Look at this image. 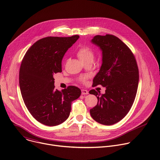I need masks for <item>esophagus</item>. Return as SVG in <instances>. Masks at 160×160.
<instances>
[{
  "label": "esophagus",
  "instance_id": "1",
  "mask_svg": "<svg viewBox=\"0 0 160 160\" xmlns=\"http://www.w3.org/2000/svg\"><path fill=\"white\" fill-rule=\"evenodd\" d=\"M88 94V92L87 90L85 89H82V95H87Z\"/></svg>",
  "mask_w": 160,
  "mask_h": 160
}]
</instances>
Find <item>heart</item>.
I'll list each match as a JSON object with an SVG mask.
<instances>
[{"label": "heart", "mask_w": 160, "mask_h": 160, "mask_svg": "<svg viewBox=\"0 0 160 160\" xmlns=\"http://www.w3.org/2000/svg\"><path fill=\"white\" fill-rule=\"evenodd\" d=\"M77 54L80 59L85 64H92L96 57V54L94 49L90 47L87 46V45H83V46L80 47L77 50ZM87 78V76H82L79 78V80L82 82H85Z\"/></svg>", "instance_id": "1"}]
</instances>
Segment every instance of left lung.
Segmentation results:
<instances>
[{
  "label": "left lung",
  "mask_w": 160,
  "mask_h": 160,
  "mask_svg": "<svg viewBox=\"0 0 160 160\" xmlns=\"http://www.w3.org/2000/svg\"><path fill=\"white\" fill-rule=\"evenodd\" d=\"M92 42L102 51V63L93 85L106 89L104 94L90 90L98 100L90 113L97 122L111 125L122 120L132 108L138 88V66L131 50L116 36L96 35Z\"/></svg>",
  "instance_id": "obj_1"
}]
</instances>
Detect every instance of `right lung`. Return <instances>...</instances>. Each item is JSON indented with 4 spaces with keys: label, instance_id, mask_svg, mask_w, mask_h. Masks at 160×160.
<instances>
[{
    "label": "right lung",
    "instance_id": "obj_1",
    "mask_svg": "<svg viewBox=\"0 0 160 160\" xmlns=\"http://www.w3.org/2000/svg\"><path fill=\"white\" fill-rule=\"evenodd\" d=\"M78 38H43L32 45L22 60L19 74L22 98L33 117L43 125L56 126L66 121L72 102L81 95L75 86L55 89L53 77L62 72V58Z\"/></svg>",
    "mask_w": 160,
    "mask_h": 160
}]
</instances>
